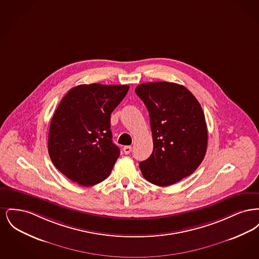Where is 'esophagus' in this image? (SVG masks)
I'll return each instance as SVG.
<instances>
[{"label": "esophagus", "mask_w": 259, "mask_h": 259, "mask_svg": "<svg viewBox=\"0 0 259 259\" xmlns=\"http://www.w3.org/2000/svg\"><path fill=\"white\" fill-rule=\"evenodd\" d=\"M123 151L125 154H129V153L132 151V147H130V146H126V147H124Z\"/></svg>", "instance_id": "obj_1"}]
</instances>
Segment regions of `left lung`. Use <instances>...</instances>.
I'll use <instances>...</instances> for the list:
<instances>
[{"label": "left lung", "instance_id": "obj_1", "mask_svg": "<svg viewBox=\"0 0 259 259\" xmlns=\"http://www.w3.org/2000/svg\"><path fill=\"white\" fill-rule=\"evenodd\" d=\"M135 92L148 109L153 139L151 155L139 164L141 172L153 185H174L194 172L205 157L208 130L203 110L178 83H142Z\"/></svg>", "mask_w": 259, "mask_h": 259}]
</instances>
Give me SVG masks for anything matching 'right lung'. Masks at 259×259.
<instances>
[{
    "instance_id": "1",
    "label": "right lung",
    "mask_w": 259,
    "mask_h": 259,
    "mask_svg": "<svg viewBox=\"0 0 259 259\" xmlns=\"http://www.w3.org/2000/svg\"><path fill=\"white\" fill-rule=\"evenodd\" d=\"M128 90V85L80 84L62 99L50 122L49 153L71 181L91 186L110 176L120 154L111 140V113Z\"/></svg>"
}]
</instances>
